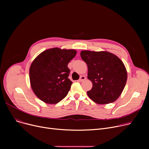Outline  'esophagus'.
I'll return each instance as SVG.
<instances>
[{"label": "esophagus", "instance_id": "esophagus-1", "mask_svg": "<svg viewBox=\"0 0 149 149\" xmlns=\"http://www.w3.org/2000/svg\"><path fill=\"white\" fill-rule=\"evenodd\" d=\"M86 80V77L85 76H84V75H81V77H80V79L78 80V81H79V82H81V81H84V80Z\"/></svg>", "mask_w": 149, "mask_h": 149}]
</instances>
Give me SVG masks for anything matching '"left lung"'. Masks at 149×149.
<instances>
[{"instance_id": "obj_1", "label": "left lung", "mask_w": 149, "mask_h": 149, "mask_svg": "<svg viewBox=\"0 0 149 149\" xmlns=\"http://www.w3.org/2000/svg\"><path fill=\"white\" fill-rule=\"evenodd\" d=\"M80 56L88 68V79L92 83L89 97L99 104L114 102L121 94L127 74L123 61L107 51H82Z\"/></svg>"}]
</instances>
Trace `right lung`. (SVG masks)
<instances>
[{"instance_id": "obj_1", "label": "right lung", "mask_w": 149, "mask_h": 149, "mask_svg": "<svg viewBox=\"0 0 149 149\" xmlns=\"http://www.w3.org/2000/svg\"><path fill=\"white\" fill-rule=\"evenodd\" d=\"M77 54L74 49L54 48L44 51L29 68L31 86L43 102L56 104L68 93L72 82L68 79L69 61Z\"/></svg>"}]
</instances>
